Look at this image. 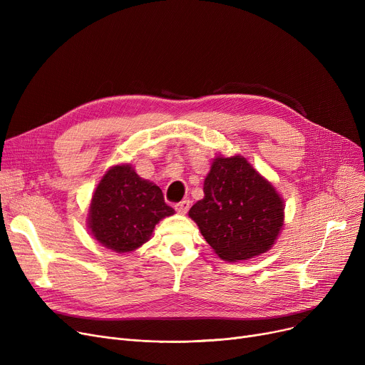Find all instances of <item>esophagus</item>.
<instances>
[{
  "label": "esophagus",
  "mask_w": 365,
  "mask_h": 365,
  "mask_svg": "<svg viewBox=\"0 0 365 365\" xmlns=\"http://www.w3.org/2000/svg\"><path fill=\"white\" fill-rule=\"evenodd\" d=\"M175 208L178 210V213L186 215V212L189 210V200H185V201H180V202L175 204Z\"/></svg>",
  "instance_id": "obj_1"
}]
</instances>
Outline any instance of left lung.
Here are the masks:
<instances>
[{
    "label": "left lung",
    "mask_w": 365,
    "mask_h": 365,
    "mask_svg": "<svg viewBox=\"0 0 365 365\" xmlns=\"http://www.w3.org/2000/svg\"><path fill=\"white\" fill-rule=\"evenodd\" d=\"M189 216L223 260L237 262L269 250L282 226L284 204L245 158L220 157L204 180V198Z\"/></svg>",
    "instance_id": "left-lung-1"
}]
</instances>
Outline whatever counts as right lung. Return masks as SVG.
<instances>
[{"instance_id": "add662e5", "label": "right lung", "mask_w": 365, "mask_h": 365, "mask_svg": "<svg viewBox=\"0 0 365 365\" xmlns=\"http://www.w3.org/2000/svg\"><path fill=\"white\" fill-rule=\"evenodd\" d=\"M173 213L157 185L139 178L130 165H117L96 189L88 226L101 244L127 253L145 244L155 225Z\"/></svg>"}]
</instances>
